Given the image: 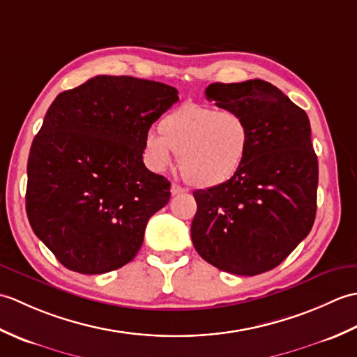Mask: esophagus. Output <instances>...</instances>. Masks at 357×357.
<instances>
[{
    "label": "esophagus",
    "mask_w": 357,
    "mask_h": 357,
    "mask_svg": "<svg viewBox=\"0 0 357 357\" xmlns=\"http://www.w3.org/2000/svg\"><path fill=\"white\" fill-rule=\"evenodd\" d=\"M170 192H172V195H173V196L181 195V193H187L185 188H184V187H181V185H178V184H173V185H172V188H170Z\"/></svg>",
    "instance_id": "esophagus-1"
}]
</instances>
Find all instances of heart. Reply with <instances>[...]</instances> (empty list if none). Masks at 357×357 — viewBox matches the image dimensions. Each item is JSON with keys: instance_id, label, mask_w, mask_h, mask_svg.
Segmentation results:
<instances>
[{"instance_id": "obj_1", "label": "heart", "mask_w": 357, "mask_h": 357, "mask_svg": "<svg viewBox=\"0 0 357 357\" xmlns=\"http://www.w3.org/2000/svg\"><path fill=\"white\" fill-rule=\"evenodd\" d=\"M158 130L159 135L150 133L146 138L151 169H169L173 151L179 156L181 174L198 188L229 183L245 162L250 130L238 112L184 104L165 115Z\"/></svg>"}]
</instances>
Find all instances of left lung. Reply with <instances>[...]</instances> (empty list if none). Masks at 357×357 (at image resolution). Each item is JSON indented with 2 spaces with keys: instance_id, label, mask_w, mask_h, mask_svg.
I'll return each mask as SVG.
<instances>
[{
  "instance_id": "left-lung-1",
  "label": "left lung",
  "mask_w": 357,
  "mask_h": 357,
  "mask_svg": "<svg viewBox=\"0 0 357 357\" xmlns=\"http://www.w3.org/2000/svg\"><path fill=\"white\" fill-rule=\"evenodd\" d=\"M218 107L238 112L250 130L245 162L229 183L195 192L192 241L204 261L241 276L278 267L316 218L319 179L307 113L262 79L206 89Z\"/></svg>"
}]
</instances>
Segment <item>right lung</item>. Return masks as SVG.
<instances>
[{"mask_svg": "<svg viewBox=\"0 0 357 357\" xmlns=\"http://www.w3.org/2000/svg\"><path fill=\"white\" fill-rule=\"evenodd\" d=\"M179 100L162 82L100 75L59 93L27 161L32 230L66 268L102 275L139 252L170 183L142 161L151 124Z\"/></svg>", "mask_w": 357, "mask_h": 357, "instance_id": "add662e5", "label": "right lung"}]
</instances>
